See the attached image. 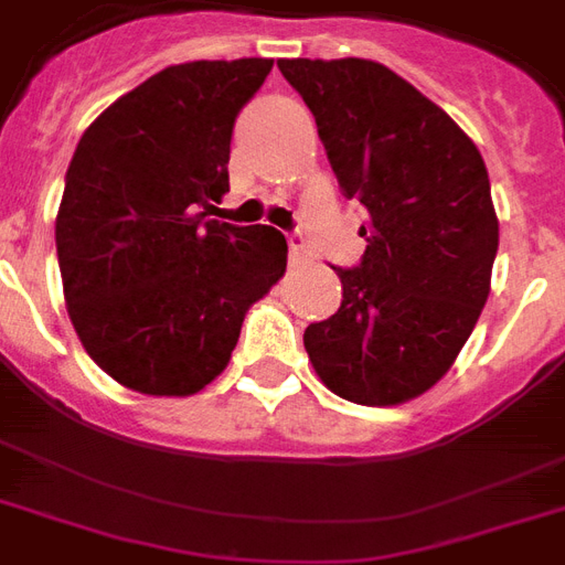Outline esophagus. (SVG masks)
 Returning a JSON list of instances; mask_svg holds the SVG:
<instances>
[{"label": "esophagus", "mask_w": 565, "mask_h": 565, "mask_svg": "<svg viewBox=\"0 0 565 565\" xmlns=\"http://www.w3.org/2000/svg\"><path fill=\"white\" fill-rule=\"evenodd\" d=\"M287 243H290V264L292 266L310 264V252H308V246H305V239H301L299 234H290V239H287Z\"/></svg>", "instance_id": "1"}]
</instances>
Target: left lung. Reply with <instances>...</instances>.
I'll return each instance as SVG.
<instances>
[{
	"instance_id": "1",
	"label": "left lung",
	"mask_w": 565,
	"mask_h": 565,
	"mask_svg": "<svg viewBox=\"0 0 565 565\" xmlns=\"http://www.w3.org/2000/svg\"><path fill=\"white\" fill-rule=\"evenodd\" d=\"M345 199L366 207L343 301L305 331L319 381L345 402L404 404L451 370L490 296L499 216L478 146L390 66L284 57Z\"/></svg>"
}]
</instances>
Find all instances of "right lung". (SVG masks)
Listing matches in <instances>:
<instances>
[{"label":"right lung","instance_id":"1","mask_svg":"<svg viewBox=\"0 0 565 565\" xmlns=\"http://www.w3.org/2000/svg\"><path fill=\"white\" fill-rule=\"evenodd\" d=\"M269 70V57L167 66L75 146L55 220L66 313L135 393L204 390L287 269L281 231L207 220L228 190L234 119Z\"/></svg>","mask_w":565,"mask_h":565}]
</instances>
